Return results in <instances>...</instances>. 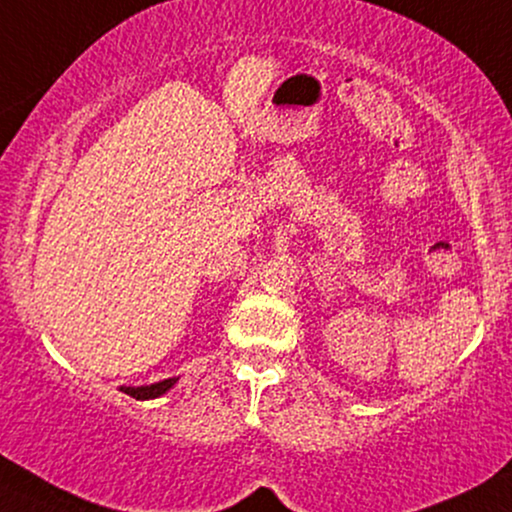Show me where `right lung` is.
Returning <instances> with one entry per match:
<instances>
[{"instance_id": "right-lung-1", "label": "right lung", "mask_w": 512, "mask_h": 512, "mask_svg": "<svg viewBox=\"0 0 512 512\" xmlns=\"http://www.w3.org/2000/svg\"><path fill=\"white\" fill-rule=\"evenodd\" d=\"M174 383H177V378H167V380H160V383H153V385L120 387V390L129 394V397H134V399H155V397H160V394H165L167 390H170Z\"/></svg>"}]
</instances>
